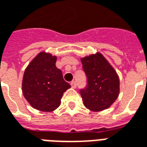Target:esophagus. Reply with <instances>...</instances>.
<instances>
[{"label": "esophagus", "mask_w": 147, "mask_h": 147, "mask_svg": "<svg viewBox=\"0 0 147 147\" xmlns=\"http://www.w3.org/2000/svg\"><path fill=\"white\" fill-rule=\"evenodd\" d=\"M71 87H72V88H74V89H75V88H76V86H77L76 83L75 81L71 82Z\"/></svg>", "instance_id": "obj_1"}]
</instances>
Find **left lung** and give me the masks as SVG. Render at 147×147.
Wrapping results in <instances>:
<instances>
[{
  "label": "left lung",
  "instance_id": "obj_1",
  "mask_svg": "<svg viewBox=\"0 0 147 147\" xmlns=\"http://www.w3.org/2000/svg\"><path fill=\"white\" fill-rule=\"evenodd\" d=\"M80 60L88 83L86 89L80 90L85 107L93 112L109 109L120 94V79L117 71L99 52Z\"/></svg>",
  "mask_w": 147,
  "mask_h": 147
}]
</instances>
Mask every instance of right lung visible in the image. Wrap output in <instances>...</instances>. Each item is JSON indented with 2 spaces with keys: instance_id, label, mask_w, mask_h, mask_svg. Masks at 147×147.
<instances>
[{
  "instance_id": "add662e5",
  "label": "right lung",
  "mask_w": 147,
  "mask_h": 147,
  "mask_svg": "<svg viewBox=\"0 0 147 147\" xmlns=\"http://www.w3.org/2000/svg\"><path fill=\"white\" fill-rule=\"evenodd\" d=\"M56 61V56L42 51L24 71L22 81L24 98L34 109L42 112H53L57 109L64 92L71 87L63 79Z\"/></svg>"
}]
</instances>
